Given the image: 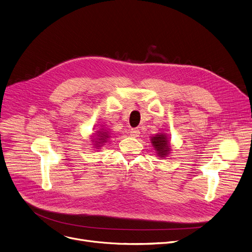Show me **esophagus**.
Masks as SVG:
<instances>
[{
  "label": "esophagus",
  "mask_w": 252,
  "mask_h": 252,
  "mask_svg": "<svg viewBox=\"0 0 252 252\" xmlns=\"http://www.w3.org/2000/svg\"><path fill=\"white\" fill-rule=\"evenodd\" d=\"M139 134H140V131H139L138 129H136V128L130 130V135H131L132 137H138Z\"/></svg>",
  "instance_id": "34e87169"
}]
</instances>
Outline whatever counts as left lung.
Returning a JSON list of instances; mask_svg holds the SVG:
<instances>
[{"label":"left lung","mask_w":252,"mask_h":252,"mask_svg":"<svg viewBox=\"0 0 252 252\" xmlns=\"http://www.w3.org/2000/svg\"><path fill=\"white\" fill-rule=\"evenodd\" d=\"M151 142L158 158H166L170 155L172 146L166 133H158L151 137Z\"/></svg>","instance_id":"1"}]
</instances>
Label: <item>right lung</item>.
Returning <instances> with one entry per match:
<instances>
[{"label":"right lung","mask_w":252,"mask_h":252,"mask_svg":"<svg viewBox=\"0 0 252 252\" xmlns=\"http://www.w3.org/2000/svg\"><path fill=\"white\" fill-rule=\"evenodd\" d=\"M92 137H93L92 141L94 143L93 145L95 147L96 150H98L102 145H105V143L110 138V132L103 128V126H102L101 128L96 130L95 133H94V135Z\"/></svg>","instance_id":"obj_1"}]
</instances>
